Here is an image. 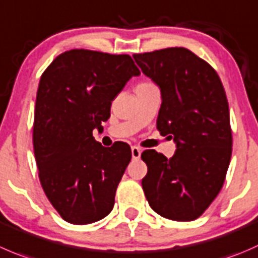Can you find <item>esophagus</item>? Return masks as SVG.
I'll use <instances>...</instances> for the list:
<instances>
[{
  "label": "esophagus",
  "mask_w": 258,
  "mask_h": 258,
  "mask_svg": "<svg viewBox=\"0 0 258 258\" xmlns=\"http://www.w3.org/2000/svg\"><path fill=\"white\" fill-rule=\"evenodd\" d=\"M131 152H132V159L134 160H139L140 156H141V149H140V147L132 146Z\"/></svg>",
  "instance_id": "1"
}]
</instances>
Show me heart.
<instances>
[{
	"label": "heart",
	"instance_id": "1",
	"mask_svg": "<svg viewBox=\"0 0 258 258\" xmlns=\"http://www.w3.org/2000/svg\"><path fill=\"white\" fill-rule=\"evenodd\" d=\"M141 84H146V83H141Z\"/></svg>",
	"mask_w": 258,
	"mask_h": 258
}]
</instances>
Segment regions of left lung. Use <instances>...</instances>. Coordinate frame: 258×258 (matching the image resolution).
<instances>
[{"label": "left lung", "mask_w": 258, "mask_h": 258, "mask_svg": "<svg viewBox=\"0 0 258 258\" xmlns=\"http://www.w3.org/2000/svg\"><path fill=\"white\" fill-rule=\"evenodd\" d=\"M142 73L160 88V134L174 140L170 160L155 150L142 187L150 207L167 219L194 221L223 186L232 155L229 108L217 72L185 47L135 54Z\"/></svg>", "instance_id": "1"}]
</instances>
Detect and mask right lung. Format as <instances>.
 <instances>
[{"mask_svg": "<svg viewBox=\"0 0 258 258\" xmlns=\"http://www.w3.org/2000/svg\"><path fill=\"white\" fill-rule=\"evenodd\" d=\"M137 76L130 55L74 49L55 57L40 78L35 159L47 199L69 223H94L113 209L131 149L124 142L102 146L93 130L103 128L114 97Z\"/></svg>", "mask_w": 258, "mask_h": 258, "instance_id": "right-lung-1", "label": "right lung"}]
</instances>
